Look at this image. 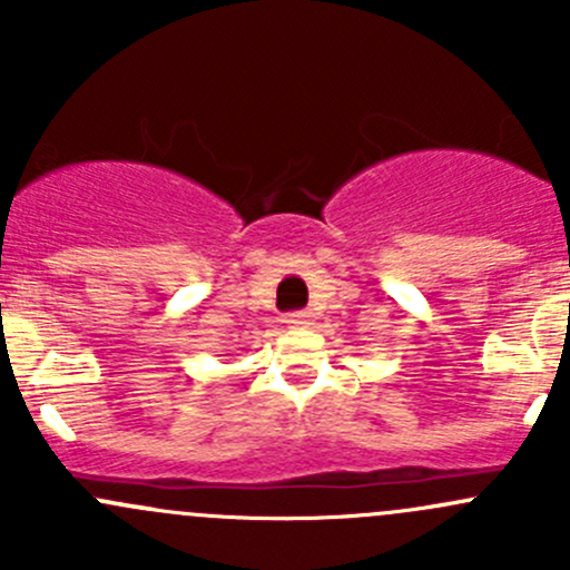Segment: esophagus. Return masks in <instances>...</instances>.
Wrapping results in <instances>:
<instances>
[{
  "mask_svg": "<svg viewBox=\"0 0 570 570\" xmlns=\"http://www.w3.org/2000/svg\"><path fill=\"white\" fill-rule=\"evenodd\" d=\"M284 322L289 327H308L314 322V314L312 312H292V314H286Z\"/></svg>",
  "mask_w": 570,
  "mask_h": 570,
  "instance_id": "34e87169",
  "label": "esophagus"
}]
</instances>
